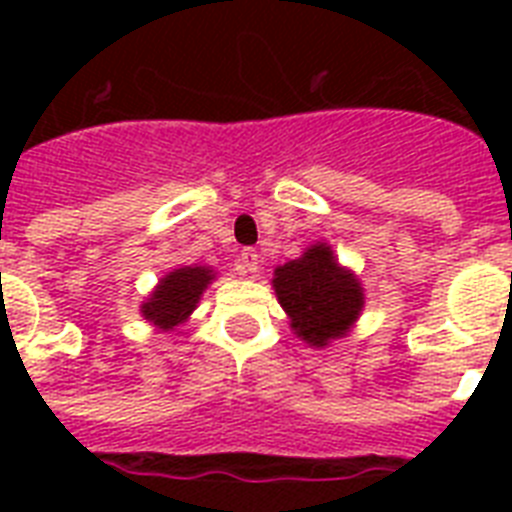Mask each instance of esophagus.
<instances>
[{"label":"esophagus","instance_id":"esophagus-1","mask_svg":"<svg viewBox=\"0 0 512 512\" xmlns=\"http://www.w3.org/2000/svg\"><path fill=\"white\" fill-rule=\"evenodd\" d=\"M239 271L241 273H252V276H255V273L260 271V255H257V249L247 247V249H244V252H241Z\"/></svg>","mask_w":512,"mask_h":512}]
</instances>
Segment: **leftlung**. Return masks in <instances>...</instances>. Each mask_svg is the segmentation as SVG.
I'll use <instances>...</instances> for the list:
<instances>
[{
	"label": "left lung",
	"instance_id": "obj_1",
	"mask_svg": "<svg viewBox=\"0 0 512 512\" xmlns=\"http://www.w3.org/2000/svg\"><path fill=\"white\" fill-rule=\"evenodd\" d=\"M273 289L292 329L308 345L327 348L350 332L364 308V289L348 268L337 263L327 244H313L303 257L273 271Z\"/></svg>",
	"mask_w": 512,
	"mask_h": 512
}]
</instances>
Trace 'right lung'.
I'll list each match as a JSON object with an SVG mask.
<instances>
[{"instance_id":"1","label":"right lung","mask_w":512,"mask_h":512,"mask_svg":"<svg viewBox=\"0 0 512 512\" xmlns=\"http://www.w3.org/2000/svg\"><path fill=\"white\" fill-rule=\"evenodd\" d=\"M212 279H215V273L204 265L175 268L159 281V287L151 292L146 303L140 305V313L159 329L177 327L191 316Z\"/></svg>"}]
</instances>
